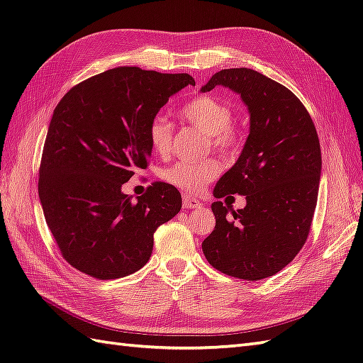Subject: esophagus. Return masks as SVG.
<instances>
[{
    "label": "esophagus",
    "mask_w": 363,
    "mask_h": 363,
    "mask_svg": "<svg viewBox=\"0 0 363 363\" xmlns=\"http://www.w3.org/2000/svg\"><path fill=\"white\" fill-rule=\"evenodd\" d=\"M183 206L189 209H197L201 206V203L191 196H183Z\"/></svg>",
    "instance_id": "34e87169"
}]
</instances>
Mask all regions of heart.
Masks as SVG:
<instances>
[{
	"instance_id": "heart-1",
	"label": "heart",
	"mask_w": 363,
	"mask_h": 363,
	"mask_svg": "<svg viewBox=\"0 0 363 363\" xmlns=\"http://www.w3.org/2000/svg\"><path fill=\"white\" fill-rule=\"evenodd\" d=\"M182 117L206 135L208 146L217 154L229 157L240 149V130L233 125V111L226 103L211 95H201L183 106ZM147 138L157 154L166 155L172 145L171 121L164 115H155L149 121ZM217 174V163L206 158L201 162H177L163 171V179L183 191L199 192Z\"/></svg>"
}]
</instances>
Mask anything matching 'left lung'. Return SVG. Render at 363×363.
<instances>
[{
	"label": "left lung",
	"instance_id": "obj_1",
	"mask_svg": "<svg viewBox=\"0 0 363 363\" xmlns=\"http://www.w3.org/2000/svg\"><path fill=\"white\" fill-rule=\"evenodd\" d=\"M218 84L242 96L251 126L214 197L228 200L238 194L246 197V206L235 212L222 201L212 203L216 228L201 250L220 272L262 280L293 262L306 242L319 194L320 143L306 108L284 84L257 70L234 67L212 75L201 92Z\"/></svg>",
	"mask_w": 363,
	"mask_h": 363
}]
</instances>
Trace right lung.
I'll list each match as a JSON object with an SVG mask.
<instances>
[{
    "mask_svg": "<svg viewBox=\"0 0 363 363\" xmlns=\"http://www.w3.org/2000/svg\"><path fill=\"white\" fill-rule=\"evenodd\" d=\"M188 74L115 67L70 89L52 115L38 194L63 259L87 276L111 280L143 268L157 228L179 214L182 196L155 182L132 200L121 186L146 169L147 126Z\"/></svg>",
    "mask_w": 363,
    "mask_h": 363,
    "instance_id": "add662e5",
    "label": "right lung"
}]
</instances>
